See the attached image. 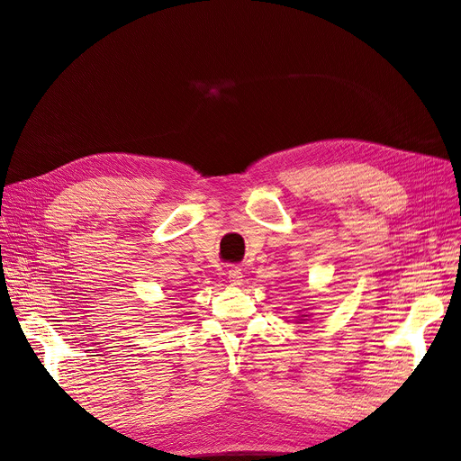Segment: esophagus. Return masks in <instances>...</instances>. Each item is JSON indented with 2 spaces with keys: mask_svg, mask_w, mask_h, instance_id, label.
I'll list each match as a JSON object with an SVG mask.
<instances>
[{
  "mask_svg": "<svg viewBox=\"0 0 461 461\" xmlns=\"http://www.w3.org/2000/svg\"><path fill=\"white\" fill-rule=\"evenodd\" d=\"M227 276H229L232 286H240L241 280H243V273H241L240 267H230V269L227 271Z\"/></svg>",
  "mask_w": 461,
  "mask_h": 461,
  "instance_id": "1",
  "label": "esophagus"
}]
</instances>
